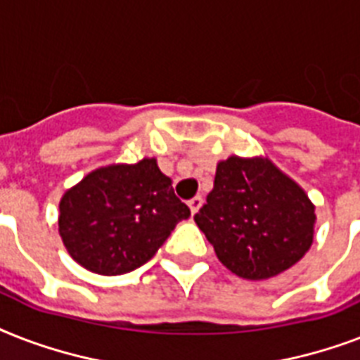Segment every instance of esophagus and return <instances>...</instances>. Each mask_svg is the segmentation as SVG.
I'll return each mask as SVG.
<instances>
[{
	"instance_id": "34e87169",
	"label": "esophagus",
	"mask_w": 360,
	"mask_h": 360,
	"mask_svg": "<svg viewBox=\"0 0 360 360\" xmlns=\"http://www.w3.org/2000/svg\"><path fill=\"white\" fill-rule=\"evenodd\" d=\"M202 203H203V200L200 196H196V198H192L191 202H188V207H191V213L192 214H196L198 211H200V207H202Z\"/></svg>"
}]
</instances>
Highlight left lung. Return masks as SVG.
Wrapping results in <instances>:
<instances>
[{
    "label": "left lung",
    "instance_id": "obj_1",
    "mask_svg": "<svg viewBox=\"0 0 360 360\" xmlns=\"http://www.w3.org/2000/svg\"><path fill=\"white\" fill-rule=\"evenodd\" d=\"M194 220L231 273L263 280L307 254L316 213L307 192L269 158L230 157L217 166L213 191Z\"/></svg>",
    "mask_w": 360,
    "mask_h": 360
}]
</instances>
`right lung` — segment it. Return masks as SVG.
<instances>
[{
    "label": "right lung",
    "mask_w": 360,
    "mask_h": 360,
    "mask_svg": "<svg viewBox=\"0 0 360 360\" xmlns=\"http://www.w3.org/2000/svg\"><path fill=\"white\" fill-rule=\"evenodd\" d=\"M191 217L155 158L87 174L59 202V236L75 262L115 276L141 267Z\"/></svg>",
    "instance_id": "add662e5"
}]
</instances>
